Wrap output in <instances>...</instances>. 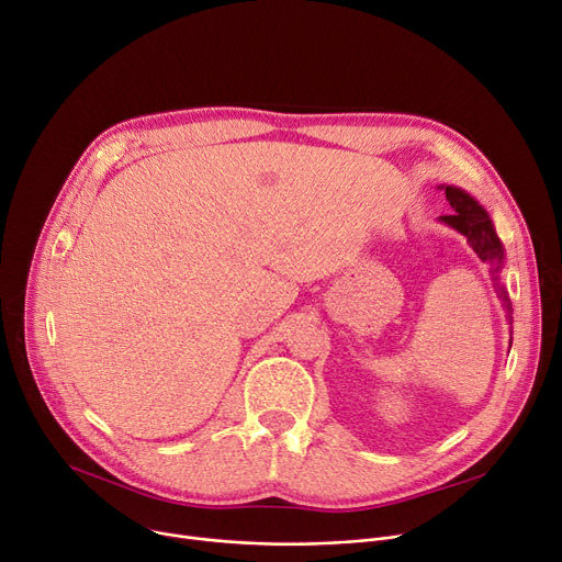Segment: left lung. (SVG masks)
<instances>
[{"label": "left lung", "instance_id": "left-lung-1", "mask_svg": "<svg viewBox=\"0 0 562 562\" xmlns=\"http://www.w3.org/2000/svg\"><path fill=\"white\" fill-rule=\"evenodd\" d=\"M441 190H446V198L452 206L450 215H441L438 221L446 223L448 227L457 229L459 234L467 236V240L471 243V248L475 250V255L492 263V276H494V286L496 294L503 301V307L507 310V324L512 328V303L507 299V291L501 284V271H503V261H505V250L503 243L494 229V223L490 213L484 211V206H480V202L467 190H461L457 186H438Z\"/></svg>", "mask_w": 562, "mask_h": 562}]
</instances>
